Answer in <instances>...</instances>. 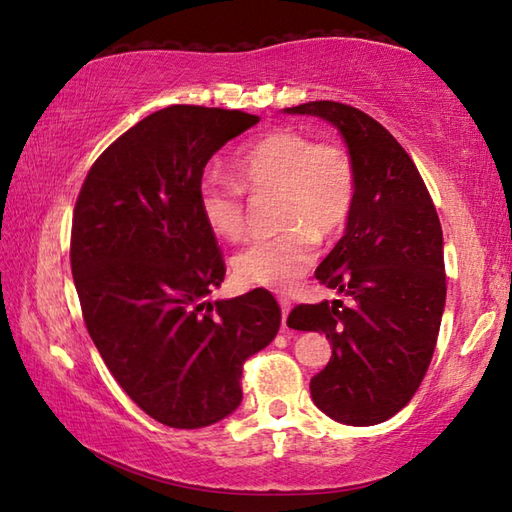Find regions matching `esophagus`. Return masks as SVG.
I'll return each mask as SVG.
<instances>
[{
  "instance_id": "34e87169",
  "label": "esophagus",
  "mask_w": 512,
  "mask_h": 512,
  "mask_svg": "<svg viewBox=\"0 0 512 512\" xmlns=\"http://www.w3.org/2000/svg\"><path fill=\"white\" fill-rule=\"evenodd\" d=\"M278 305H281L283 327H285V323H287V314H289V310H292V301H289V298H285V296H281V298H278Z\"/></svg>"
}]
</instances>
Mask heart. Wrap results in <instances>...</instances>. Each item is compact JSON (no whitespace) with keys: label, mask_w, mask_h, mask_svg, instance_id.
<instances>
[{"label":"heart","mask_w":512,"mask_h":512,"mask_svg":"<svg viewBox=\"0 0 512 512\" xmlns=\"http://www.w3.org/2000/svg\"><path fill=\"white\" fill-rule=\"evenodd\" d=\"M234 182L202 178L198 207L209 229L225 240L245 234L247 194H278V227L283 234L260 238L234 256V272L247 285L287 292L318 258V234L332 236L350 220L356 173L347 151L312 142L301 131L278 129L238 153Z\"/></svg>","instance_id":"1"}]
</instances>
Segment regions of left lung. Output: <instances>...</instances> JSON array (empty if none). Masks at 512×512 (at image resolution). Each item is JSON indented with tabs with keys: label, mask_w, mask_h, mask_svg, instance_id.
<instances>
[{
	"label": "left lung",
	"mask_w": 512,
	"mask_h": 512,
	"mask_svg": "<svg viewBox=\"0 0 512 512\" xmlns=\"http://www.w3.org/2000/svg\"><path fill=\"white\" fill-rule=\"evenodd\" d=\"M283 113L330 122L356 173L345 234L316 269L352 305H298L287 325L332 345L310 381L316 408L345 426H376L408 406L437 345L446 307L437 209L408 153L368 113L327 100Z\"/></svg>",
	"instance_id": "obj_1"
}]
</instances>
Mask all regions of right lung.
Here are the masks:
<instances>
[{"label":"right lung","mask_w":512,"mask_h":512,"mask_svg":"<svg viewBox=\"0 0 512 512\" xmlns=\"http://www.w3.org/2000/svg\"><path fill=\"white\" fill-rule=\"evenodd\" d=\"M258 122L167 106L95 160L75 202L71 269L86 330L120 388L171 428L236 412L243 363L281 327L267 289L207 301L225 263L198 187L211 156Z\"/></svg>","instance_id":"obj_1"}]
</instances>
